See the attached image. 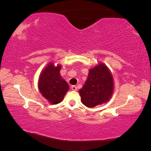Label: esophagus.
<instances>
[{
	"mask_svg": "<svg viewBox=\"0 0 151 151\" xmlns=\"http://www.w3.org/2000/svg\"><path fill=\"white\" fill-rule=\"evenodd\" d=\"M71 89L73 91H77V86H71Z\"/></svg>",
	"mask_w": 151,
	"mask_h": 151,
	"instance_id": "esophagus-1",
	"label": "esophagus"
}]
</instances>
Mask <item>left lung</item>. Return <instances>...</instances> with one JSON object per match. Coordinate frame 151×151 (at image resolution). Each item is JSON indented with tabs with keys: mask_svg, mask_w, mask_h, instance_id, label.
Returning a JSON list of instances; mask_svg holds the SVG:
<instances>
[{
	"mask_svg": "<svg viewBox=\"0 0 151 151\" xmlns=\"http://www.w3.org/2000/svg\"><path fill=\"white\" fill-rule=\"evenodd\" d=\"M111 73L104 63H101L89 69L88 79L79 90L81 102L88 108L106 103L113 93Z\"/></svg>",
	"mask_w": 151,
	"mask_h": 151,
	"instance_id": "obj_1",
	"label": "left lung"
}]
</instances>
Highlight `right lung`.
<instances>
[{"instance_id": "1", "label": "right lung", "mask_w": 151, "mask_h": 151, "mask_svg": "<svg viewBox=\"0 0 151 151\" xmlns=\"http://www.w3.org/2000/svg\"><path fill=\"white\" fill-rule=\"evenodd\" d=\"M62 67L50 63L41 73L38 80V89L43 96L53 104L63 101L66 93L69 89L67 82L62 78L60 70Z\"/></svg>"}]
</instances>
